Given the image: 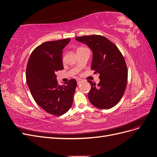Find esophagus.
Wrapping results in <instances>:
<instances>
[{
    "label": "esophagus",
    "mask_w": 157,
    "mask_h": 157,
    "mask_svg": "<svg viewBox=\"0 0 157 157\" xmlns=\"http://www.w3.org/2000/svg\"><path fill=\"white\" fill-rule=\"evenodd\" d=\"M82 82V80H81V79H78V80H77V84H81Z\"/></svg>",
    "instance_id": "34e87169"
}]
</instances>
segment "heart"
Instances as JSON below:
<instances>
[{"label":"heart","instance_id":"obj_1","mask_svg":"<svg viewBox=\"0 0 157 157\" xmlns=\"http://www.w3.org/2000/svg\"><path fill=\"white\" fill-rule=\"evenodd\" d=\"M82 49H85V48H83V47H81V48H78L77 50H82Z\"/></svg>","mask_w":157,"mask_h":157}]
</instances>
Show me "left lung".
I'll use <instances>...</instances> for the list:
<instances>
[{
    "mask_svg": "<svg viewBox=\"0 0 157 157\" xmlns=\"http://www.w3.org/2000/svg\"><path fill=\"white\" fill-rule=\"evenodd\" d=\"M88 45L93 52L92 70L99 74L98 84L91 80L88 96L92 105L101 109L115 106L124 94L128 82V69L125 59L117 46L101 35L75 37Z\"/></svg>",
    "mask_w": 157,
    "mask_h": 157,
    "instance_id": "8db88e82",
    "label": "left lung"
}]
</instances>
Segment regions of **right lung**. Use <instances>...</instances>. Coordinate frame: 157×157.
I'll use <instances>...</instances> for the list:
<instances>
[{"label":"right lung","instance_id":"obj_1","mask_svg":"<svg viewBox=\"0 0 157 157\" xmlns=\"http://www.w3.org/2000/svg\"><path fill=\"white\" fill-rule=\"evenodd\" d=\"M70 39L48 41L32 52L26 68V81L35 102L47 113L61 116L72 106L77 87L74 78L58 85L56 72L63 69V50Z\"/></svg>","mask_w":157,"mask_h":157}]
</instances>
